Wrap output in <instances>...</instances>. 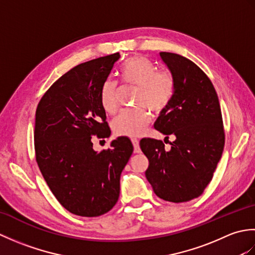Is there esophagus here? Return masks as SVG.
I'll return each instance as SVG.
<instances>
[{
    "mask_svg": "<svg viewBox=\"0 0 255 255\" xmlns=\"http://www.w3.org/2000/svg\"><path fill=\"white\" fill-rule=\"evenodd\" d=\"M132 144H133V151L134 153H140L141 152V150H140V147H139V141L137 139H132Z\"/></svg>",
    "mask_w": 255,
    "mask_h": 255,
    "instance_id": "34e87169",
    "label": "esophagus"
}]
</instances>
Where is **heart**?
<instances>
[{"label":"heart","instance_id":"heart-1","mask_svg":"<svg viewBox=\"0 0 255 255\" xmlns=\"http://www.w3.org/2000/svg\"><path fill=\"white\" fill-rule=\"evenodd\" d=\"M124 83L138 86L133 110H125L114 118L112 127L116 136L136 138L141 136L151 121V113L160 114L169 106L175 92L173 75L165 70H158L153 61L144 56L128 58L119 70ZM119 88L116 81L108 79L102 85L100 100L106 113L113 114L118 108Z\"/></svg>","mask_w":255,"mask_h":255}]
</instances>
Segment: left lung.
Returning a JSON list of instances; mask_svg holds the SVG:
<instances>
[{
    "mask_svg": "<svg viewBox=\"0 0 255 255\" xmlns=\"http://www.w3.org/2000/svg\"><path fill=\"white\" fill-rule=\"evenodd\" d=\"M175 81L174 96L154 123L174 136L166 151L161 140L144 139L140 148L149 160L145 177L158 197L184 203L204 193L223 154L225 130L218 95L202 69L189 59L160 52Z\"/></svg>",
    "mask_w": 255,
    "mask_h": 255,
    "instance_id": "left-lung-1",
    "label": "left lung"
}]
</instances>
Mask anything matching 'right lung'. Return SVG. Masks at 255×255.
I'll use <instances>...</instances> for the list:
<instances>
[{"instance_id":"add662e5","label":"right lung","mask_w":255,"mask_h":255,"mask_svg":"<svg viewBox=\"0 0 255 255\" xmlns=\"http://www.w3.org/2000/svg\"><path fill=\"white\" fill-rule=\"evenodd\" d=\"M119 58L116 52L74 67L47 90L36 110L37 164L58 202L82 217H97L115 206L133 151L126 137L100 152L92 142V136H111L100 94Z\"/></svg>"}]
</instances>
